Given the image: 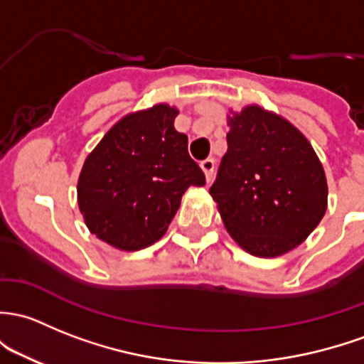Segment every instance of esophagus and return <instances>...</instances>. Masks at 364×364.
Listing matches in <instances>:
<instances>
[{
	"instance_id": "esophagus-1",
	"label": "esophagus",
	"mask_w": 364,
	"mask_h": 364,
	"mask_svg": "<svg viewBox=\"0 0 364 364\" xmlns=\"http://www.w3.org/2000/svg\"><path fill=\"white\" fill-rule=\"evenodd\" d=\"M200 169L204 171L205 181L211 183L213 181V172H214V160L208 159V160H204V162H200Z\"/></svg>"
}]
</instances>
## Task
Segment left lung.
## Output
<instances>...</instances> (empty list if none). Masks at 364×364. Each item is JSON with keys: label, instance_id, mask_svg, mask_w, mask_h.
Wrapping results in <instances>:
<instances>
[{"label": "left lung", "instance_id": "1", "mask_svg": "<svg viewBox=\"0 0 364 364\" xmlns=\"http://www.w3.org/2000/svg\"><path fill=\"white\" fill-rule=\"evenodd\" d=\"M230 113L228 150L209 193L244 251L277 258L323 220L326 174L307 137L284 117L258 105Z\"/></svg>", "mask_w": 364, "mask_h": 364}]
</instances>
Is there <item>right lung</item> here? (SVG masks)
I'll list each match as a JSON object with an SVG mask.
<instances>
[{"label":"right lung","instance_id":"obj_1","mask_svg":"<svg viewBox=\"0 0 364 364\" xmlns=\"http://www.w3.org/2000/svg\"><path fill=\"white\" fill-rule=\"evenodd\" d=\"M174 106L125 114L87 155L78 208L87 228L120 251L151 246L169 228L190 186H204L188 137L174 129Z\"/></svg>","mask_w":364,"mask_h":364}]
</instances>
